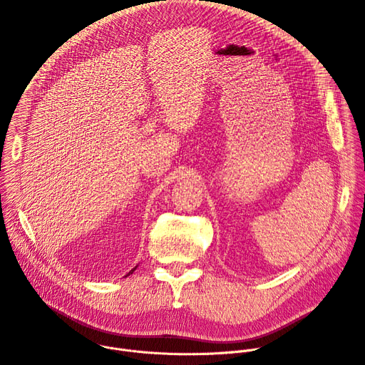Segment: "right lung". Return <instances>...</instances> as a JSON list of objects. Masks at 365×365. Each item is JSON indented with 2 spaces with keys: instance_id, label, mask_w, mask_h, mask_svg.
<instances>
[{
  "instance_id": "obj_1",
  "label": "right lung",
  "mask_w": 365,
  "mask_h": 365,
  "mask_svg": "<svg viewBox=\"0 0 365 365\" xmlns=\"http://www.w3.org/2000/svg\"><path fill=\"white\" fill-rule=\"evenodd\" d=\"M135 269H137V267H135ZM135 269H133V270H131V272H130V273H128V274H127V276H130V274H131V273H133V272H134V270H135Z\"/></svg>"
}]
</instances>
